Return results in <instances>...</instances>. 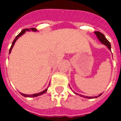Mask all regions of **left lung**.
<instances>
[{
  "mask_svg": "<svg viewBox=\"0 0 121 121\" xmlns=\"http://www.w3.org/2000/svg\"><path fill=\"white\" fill-rule=\"evenodd\" d=\"M95 34L96 35V36H97V37L98 38V39H99V40L102 43L104 44H105L106 46H107L108 48H109V50H111V43H110V42L109 41L107 40V39H106V38H105V36H104V35L102 34V33H101L100 32H99V31H95ZM75 94H76V93H75ZM77 95H78V94H76ZM102 95V94H99V95L97 96H95V97H88V96H85V95H80V94H79V95L81 96V97H83L84 98H86V99H93V98H97L99 97V96H100Z\"/></svg>",
  "mask_w": 121,
  "mask_h": 121,
  "instance_id": "left-lung-1",
  "label": "left lung"
}]
</instances>
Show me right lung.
Returning <instances> with one entry per match:
<instances>
[{
	"label": "right lung",
	"mask_w": 121,
	"mask_h": 121,
	"mask_svg": "<svg viewBox=\"0 0 121 121\" xmlns=\"http://www.w3.org/2000/svg\"><path fill=\"white\" fill-rule=\"evenodd\" d=\"M30 30H31V31H36L37 29H36V28H31V29H23V30H22V31L21 32V33L19 34V35L17 36L15 38V39H14V40L13 41V42H12V45H11V47H10V49H9V53L11 52V49H12V48H13V46H14V44H15V43H16V41H17V39L19 38L20 36H21L22 35H23V34H24L25 33L26 31H30ZM48 88H46L45 90H43V92H39V93H38V94H32V95H26V94H22V93H20V94H21L22 95H23L24 97H37V96H39L40 95H42V94H44V93H46V92L47 91Z\"/></svg>",
	"instance_id": "1"
}]
</instances>
